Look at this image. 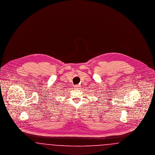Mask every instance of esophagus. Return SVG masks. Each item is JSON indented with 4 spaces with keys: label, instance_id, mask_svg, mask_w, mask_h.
Instances as JSON below:
<instances>
[{
    "label": "esophagus",
    "instance_id": "obj_1",
    "mask_svg": "<svg viewBox=\"0 0 155 155\" xmlns=\"http://www.w3.org/2000/svg\"><path fill=\"white\" fill-rule=\"evenodd\" d=\"M74 87L77 89L80 88V85H75Z\"/></svg>",
    "mask_w": 155,
    "mask_h": 155
}]
</instances>
